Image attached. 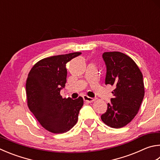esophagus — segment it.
Segmentation results:
<instances>
[{"mask_svg": "<svg viewBox=\"0 0 160 160\" xmlns=\"http://www.w3.org/2000/svg\"><path fill=\"white\" fill-rule=\"evenodd\" d=\"M83 99H84V101H86V102L92 103V102H93V101L95 100V98H92V97H89L88 96L85 95V96H83Z\"/></svg>", "mask_w": 160, "mask_h": 160, "instance_id": "1", "label": "esophagus"}]
</instances>
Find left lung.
Instances as JSON below:
<instances>
[{"mask_svg": "<svg viewBox=\"0 0 160 160\" xmlns=\"http://www.w3.org/2000/svg\"><path fill=\"white\" fill-rule=\"evenodd\" d=\"M102 57L106 66L105 84L115 89L101 118L106 125L121 128L134 118L140 108L145 94L143 75L132 58L122 52H104Z\"/></svg>", "mask_w": 160, "mask_h": 160, "instance_id": "8db88e82", "label": "left lung"}]
</instances>
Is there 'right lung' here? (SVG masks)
I'll use <instances>...</instances> for the list:
<instances>
[{
    "mask_svg": "<svg viewBox=\"0 0 160 160\" xmlns=\"http://www.w3.org/2000/svg\"><path fill=\"white\" fill-rule=\"evenodd\" d=\"M81 52L57 55L39 61L31 68L26 84L28 106L45 129L54 133L68 132L77 123L83 98H63L66 82V64Z\"/></svg>",
    "mask_w": 160,
    "mask_h": 160,
    "instance_id": "obj_1",
    "label": "right lung"
}]
</instances>
